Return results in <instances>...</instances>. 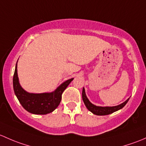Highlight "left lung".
Masks as SVG:
<instances>
[{
	"mask_svg": "<svg viewBox=\"0 0 146 146\" xmlns=\"http://www.w3.org/2000/svg\"><path fill=\"white\" fill-rule=\"evenodd\" d=\"M82 99H83V101L84 104H85L86 107L87 108V109H88L89 111H91V112H92V113H94V115H110V114L113 113V112H116V111H117L119 110L124 108L129 100V98H128L125 102H124L123 103H121V104L119 105V106H113V107L96 106L95 105L92 104V103L89 101V100H88V98H87L86 95L85 89H84V88H83V90H82Z\"/></svg>",
	"mask_w": 146,
	"mask_h": 146,
	"instance_id": "left-lung-1",
	"label": "left lung"
}]
</instances>
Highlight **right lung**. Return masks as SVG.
I'll return each instance as SVG.
<instances>
[{"mask_svg":"<svg viewBox=\"0 0 146 146\" xmlns=\"http://www.w3.org/2000/svg\"><path fill=\"white\" fill-rule=\"evenodd\" d=\"M74 78L68 79L51 93L31 94L22 88L17 75V62L13 76V88L18 100L29 112L35 115H46L55 110L62 99L63 91L71 83Z\"/></svg>","mask_w":146,"mask_h":146,"instance_id":"add662e5","label":"right lung"}]
</instances>
